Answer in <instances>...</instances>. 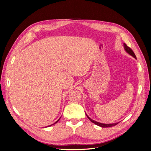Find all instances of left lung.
Masks as SVG:
<instances>
[{"label": "left lung", "mask_w": 151, "mask_h": 151, "mask_svg": "<svg viewBox=\"0 0 151 151\" xmlns=\"http://www.w3.org/2000/svg\"><path fill=\"white\" fill-rule=\"evenodd\" d=\"M123 47H124V49H125V52H126L127 53H128L129 55H130L131 56H132V57H134L135 58L137 59L135 55V53H134V52L132 51V50L130 48H129V47H127V45H126L125 43H123ZM86 115L87 117H88V118H89V120H90L91 122H93V123H94V124L97 125H98V126H99V127H103V128H105V127H113V126H115V125H117L118 123H119V122H118V123H110V124H105V123H100V122H96V121H94V120L91 119V118H89L86 113Z\"/></svg>", "instance_id": "obj_1"}]
</instances>
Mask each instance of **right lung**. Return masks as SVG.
<instances>
[{
  "mask_svg": "<svg viewBox=\"0 0 151 151\" xmlns=\"http://www.w3.org/2000/svg\"><path fill=\"white\" fill-rule=\"evenodd\" d=\"M60 118H59V119H58V120H57V122H55V123H53V125H54V124H55V123H57V122H58V121H59V120H60ZM51 125H50V126H51ZM48 127H49V126H48Z\"/></svg>",
  "mask_w": 151,
  "mask_h": 151,
  "instance_id": "add662e5",
  "label": "right lung"
}]
</instances>
